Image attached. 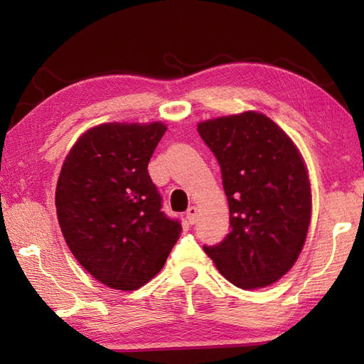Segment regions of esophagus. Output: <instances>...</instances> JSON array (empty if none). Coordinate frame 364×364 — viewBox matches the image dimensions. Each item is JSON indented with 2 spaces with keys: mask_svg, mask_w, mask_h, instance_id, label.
<instances>
[{
  "mask_svg": "<svg viewBox=\"0 0 364 364\" xmlns=\"http://www.w3.org/2000/svg\"><path fill=\"white\" fill-rule=\"evenodd\" d=\"M197 215H198V210L196 206H189L188 211H186V219L191 223V225H194L197 222Z\"/></svg>",
  "mask_w": 364,
  "mask_h": 364,
  "instance_id": "obj_1",
  "label": "esophagus"
}]
</instances>
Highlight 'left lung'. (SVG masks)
Wrapping results in <instances>:
<instances>
[{
  "label": "left lung",
  "mask_w": 364,
  "mask_h": 364,
  "mask_svg": "<svg viewBox=\"0 0 364 364\" xmlns=\"http://www.w3.org/2000/svg\"><path fill=\"white\" fill-rule=\"evenodd\" d=\"M222 172L230 233L203 245L220 274L237 288L275 283L294 266L311 218L304 161L284 131L258 112L198 123Z\"/></svg>",
  "instance_id": "1"
}]
</instances>
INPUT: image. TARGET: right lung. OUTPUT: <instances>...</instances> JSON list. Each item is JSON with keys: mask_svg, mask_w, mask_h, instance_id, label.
Segmentation results:
<instances>
[{"mask_svg": "<svg viewBox=\"0 0 364 364\" xmlns=\"http://www.w3.org/2000/svg\"><path fill=\"white\" fill-rule=\"evenodd\" d=\"M166 129L159 122L95 127L60 170L56 210L65 242L109 288L133 291L150 282L181 233L180 220L161 211L162 197L146 170Z\"/></svg>", "mask_w": 364, "mask_h": 364, "instance_id": "obj_1", "label": "right lung"}]
</instances>
